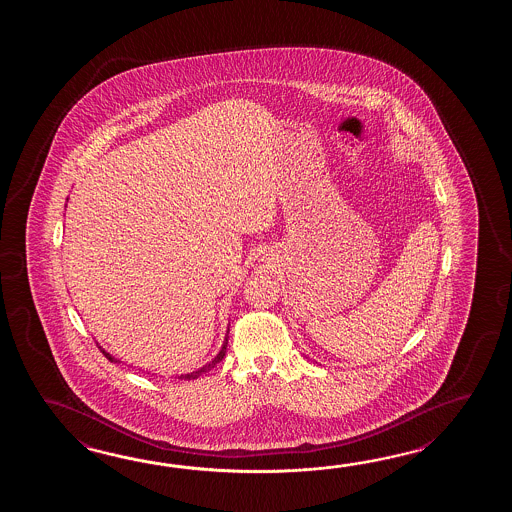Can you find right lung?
<instances>
[{"label": "right lung", "mask_w": 512, "mask_h": 512, "mask_svg": "<svg viewBox=\"0 0 512 512\" xmlns=\"http://www.w3.org/2000/svg\"><path fill=\"white\" fill-rule=\"evenodd\" d=\"M227 344H229V337L225 338V342H223V348H221V351H219L218 357H216V359L212 360V362H208L207 366H203L201 370L192 371V373H186V375H181L179 379H181V381H183V379H185V381H194V379H197L199 375H203V373H207V371L212 370V368H214V366H216L218 362H221V360H223V357H225V353H227ZM100 351L104 353V357H106V359L111 360V362H117V360L113 359V357H111L109 353H106L104 349H100Z\"/></svg>", "instance_id": "1"}]
</instances>
